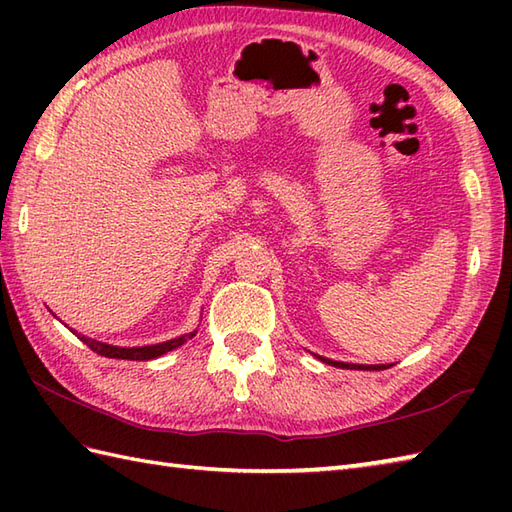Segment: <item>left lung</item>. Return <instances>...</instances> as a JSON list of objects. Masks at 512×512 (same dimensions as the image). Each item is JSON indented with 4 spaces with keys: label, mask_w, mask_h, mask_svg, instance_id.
Here are the masks:
<instances>
[{
    "label": "left lung",
    "mask_w": 512,
    "mask_h": 512,
    "mask_svg": "<svg viewBox=\"0 0 512 512\" xmlns=\"http://www.w3.org/2000/svg\"><path fill=\"white\" fill-rule=\"evenodd\" d=\"M76 336H79V339L96 354L107 356V358H127V361H149V358H156L160 354H167L171 350H176V347H180L184 341H187V339H184V336H180V339H173V341H167V343H158V345L116 347V345H107V343H101V341H96V339H90V336H85L81 332H76Z\"/></svg>",
    "instance_id": "left-lung-1"
}]
</instances>
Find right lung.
Instances as JSON below:
<instances>
[{"mask_svg": "<svg viewBox=\"0 0 512 512\" xmlns=\"http://www.w3.org/2000/svg\"><path fill=\"white\" fill-rule=\"evenodd\" d=\"M365 367H367V369H372V367H376V365H372V367H369V365H365Z\"/></svg>", "mask_w": 512, "mask_h": 512, "instance_id": "obj_1", "label": "right lung"}]
</instances>
